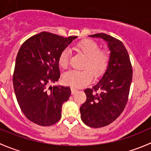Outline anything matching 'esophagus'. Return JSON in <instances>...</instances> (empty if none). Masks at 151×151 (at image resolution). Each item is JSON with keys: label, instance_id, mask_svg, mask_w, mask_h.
I'll use <instances>...</instances> for the list:
<instances>
[{"label": "esophagus", "instance_id": "obj_1", "mask_svg": "<svg viewBox=\"0 0 151 151\" xmlns=\"http://www.w3.org/2000/svg\"><path fill=\"white\" fill-rule=\"evenodd\" d=\"M71 93L74 94L76 92H77V90L75 89V88H71Z\"/></svg>", "mask_w": 151, "mask_h": 151}]
</instances>
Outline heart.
<instances>
[{"instance_id": "heart-1", "label": "heart", "mask_w": 151, "mask_h": 151, "mask_svg": "<svg viewBox=\"0 0 151 151\" xmlns=\"http://www.w3.org/2000/svg\"><path fill=\"white\" fill-rule=\"evenodd\" d=\"M75 49L78 52L86 57L84 70H71L65 73L63 81L72 88H82L91 82L93 73L96 78L101 77L107 69L110 61V52L108 50H100V45L92 39H84L77 44ZM70 52L65 49L58 57V64L66 68L69 63Z\"/></svg>"}]
</instances>
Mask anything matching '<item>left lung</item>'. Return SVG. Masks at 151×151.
I'll return each mask as SVG.
<instances>
[{
  "label": "left lung",
  "instance_id": "left-lung-1",
  "mask_svg": "<svg viewBox=\"0 0 151 151\" xmlns=\"http://www.w3.org/2000/svg\"><path fill=\"white\" fill-rule=\"evenodd\" d=\"M102 39L110 51L109 66L101 80L84 91L87 99L80 106L81 119L90 127L110 124L126 106L132 80V67L129 53L122 42L105 33L90 35ZM97 90L99 93H96Z\"/></svg>",
  "mask_w": 151,
  "mask_h": 151
}]
</instances>
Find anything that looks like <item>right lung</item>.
<instances>
[{
  "label": "right lung",
  "mask_w": 151,
  "mask_h": 151,
  "mask_svg": "<svg viewBox=\"0 0 151 151\" xmlns=\"http://www.w3.org/2000/svg\"><path fill=\"white\" fill-rule=\"evenodd\" d=\"M42 32L27 39L19 48L13 85L21 110L33 123L51 126L61 118L62 105L69 98V87L50 86L60 78L58 57L77 39Z\"/></svg>",
  "instance_id": "1"
}]
</instances>
